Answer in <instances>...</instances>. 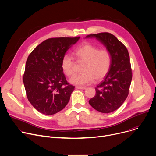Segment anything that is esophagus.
<instances>
[{
  "instance_id": "esophagus-1",
  "label": "esophagus",
  "mask_w": 156,
  "mask_h": 156,
  "mask_svg": "<svg viewBox=\"0 0 156 156\" xmlns=\"http://www.w3.org/2000/svg\"><path fill=\"white\" fill-rule=\"evenodd\" d=\"M76 88L80 89V90H85L87 88L86 87H76Z\"/></svg>"
}]
</instances>
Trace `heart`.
<instances>
[{
	"instance_id": "1",
	"label": "heart",
	"mask_w": 156,
	"mask_h": 156,
	"mask_svg": "<svg viewBox=\"0 0 156 156\" xmlns=\"http://www.w3.org/2000/svg\"><path fill=\"white\" fill-rule=\"evenodd\" d=\"M74 55L79 61L84 62L81 74L75 75L70 80V83L78 86L91 83L95 80L100 81L109 72L112 65V55L105 48H99L90 43H86L77 48ZM61 66L64 73L68 77L74 74V60L69 55H65L62 58Z\"/></svg>"
}]
</instances>
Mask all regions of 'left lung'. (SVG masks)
<instances>
[{
    "label": "left lung",
    "mask_w": 156,
    "mask_h": 156,
    "mask_svg": "<svg viewBox=\"0 0 156 156\" xmlns=\"http://www.w3.org/2000/svg\"><path fill=\"white\" fill-rule=\"evenodd\" d=\"M104 45L112 55V65L107 76L95 88L96 94L89 100L96 110L108 113L118 109L126 100L132 72L127 49L114 35L108 33L90 34Z\"/></svg>",
    "instance_id": "obj_1"
}]
</instances>
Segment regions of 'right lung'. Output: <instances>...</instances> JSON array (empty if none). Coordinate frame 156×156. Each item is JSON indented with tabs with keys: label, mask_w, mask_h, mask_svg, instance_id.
I'll return each mask as SVG.
<instances>
[{
	"label": "right lung",
	"mask_w": 156,
	"mask_h": 156,
	"mask_svg": "<svg viewBox=\"0 0 156 156\" xmlns=\"http://www.w3.org/2000/svg\"><path fill=\"white\" fill-rule=\"evenodd\" d=\"M80 37L48 39L29 55L23 82L28 100L40 113L53 115L68 104L75 87L67 82L61 63Z\"/></svg>",
	"instance_id": "1"
}]
</instances>
